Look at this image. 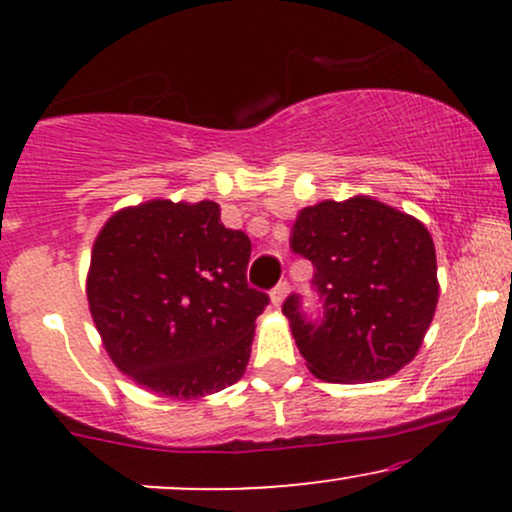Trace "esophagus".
I'll use <instances>...</instances> for the list:
<instances>
[{
	"instance_id": "1",
	"label": "esophagus",
	"mask_w": 512,
	"mask_h": 512,
	"mask_svg": "<svg viewBox=\"0 0 512 512\" xmlns=\"http://www.w3.org/2000/svg\"><path fill=\"white\" fill-rule=\"evenodd\" d=\"M289 289H291L289 281H279V284H276L272 289V303L274 305L284 303V298H286V293H289Z\"/></svg>"
}]
</instances>
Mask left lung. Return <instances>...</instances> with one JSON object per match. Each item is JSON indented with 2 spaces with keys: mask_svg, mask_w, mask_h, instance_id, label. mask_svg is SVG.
Instances as JSON below:
<instances>
[{
  "mask_svg": "<svg viewBox=\"0 0 512 512\" xmlns=\"http://www.w3.org/2000/svg\"><path fill=\"white\" fill-rule=\"evenodd\" d=\"M291 250L313 262L317 308L291 293L289 317L310 373L373 383L416 356L438 303L436 248L421 221L368 197L298 214Z\"/></svg>",
  "mask_w": 512,
  "mask_h": 512,
  "instance_id": "8db88e82",
  "label": "left lung"
}]
</instances>
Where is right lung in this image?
Returning <instances> with one entry per match:
<instances>
[{
	"mask_svg": "<svg viewBox=\"0 0 512 512\" xmlns=\"http://www.w3.org/2000/svg\"><path fill=\"white\" fill-rule=\"evenodd\" d=\"M250 238L216 202L117 211L93 245L86 296L105 349L144 390L173 399L243 378L269 296L248 284Z\"/></svg>",
	"mask_w": 512,
	"mask_h": 512,
	"instance_id": "add662e5",
	"label": "right lung"
}]
</instances>
